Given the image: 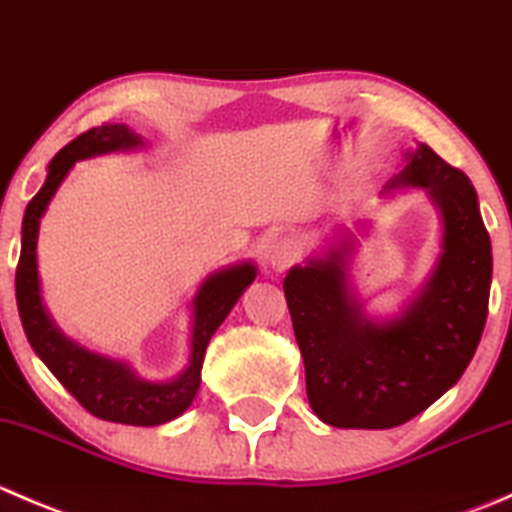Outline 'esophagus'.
Instances as JSON below:
<instances>
[{
    "label": "esophagus",
    "mask_w": 512,
    "mask_h": 512,
    "mask_svg": "<svg viewBox=\"0 0 512 512\" xmlns=\"http://www.w3.org/2000/svg\"><path fill=\"white\" fill-rule=\"evenodd\" d=\"M297 255H299V245L297 240L289 235L275 237V240L267 245V252H265L267 265H270L272 270H280V272L287 270V267L297 260Z\"/></svg>",
    "instance_id": "1"
}]
</instances>
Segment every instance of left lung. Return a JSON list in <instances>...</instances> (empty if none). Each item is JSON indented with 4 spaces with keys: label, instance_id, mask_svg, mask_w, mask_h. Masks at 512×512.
Masks as SVG:
<instances>
[{
    "label": "left lung",
    "instance_id": "8db88e82",
    "mask_svg": "<svg viewBox=\"0 0 512 512\" xmlns=\"http://www.w3.org/2000/svg\"><path fill=\"white\" fill-rule=\"evenodd\" d=\"M423 188L441 213L436 267L394 319H369L347 285L352 240L292 267L285 297L314 414L337 428H394L441 399L471 364L488 317L493 255L463 170L418 143L386 190Z\"/></svg>",
    "mask_w": 512,
    "mask_h": 512
}]
</instances>
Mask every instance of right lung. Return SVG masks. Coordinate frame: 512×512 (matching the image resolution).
Wrapping results in <instances>:
<instances>
[{
	"label": "right lung",
	"instance_id": "add662e5",
	"mask_svg": "<svg viewBox=\"0 0 512 512\" xmlns=\"http://www.w3.org/2000/svg\"><path fill=\"white\" fill-rule=\"evenodd\" d=\"M143 138L123 123L98 126L81 133L79 138L61 148L49 163L44 185L29 200L22 223V255L17 265V307L29 344L49 366L51 374L64 384V389L84 406L89 414L103 421L128 423V426H158L173 421L193 404L200 389L205 349L215 329L225 322L230 309L252 285L257 267L252 262L225 267L213 272L200 285L193 297V337H190V359L185 371L170 381H143L126 361L108 359L79 347L59 332L41 304L39 270H36V240H39L41 215L51 203L54 193L76 160H86L103 153L133 151L141 148Z\"/></svg>",
	"mask_w": 512,
	"mask_h": 512
}]
</instances>
